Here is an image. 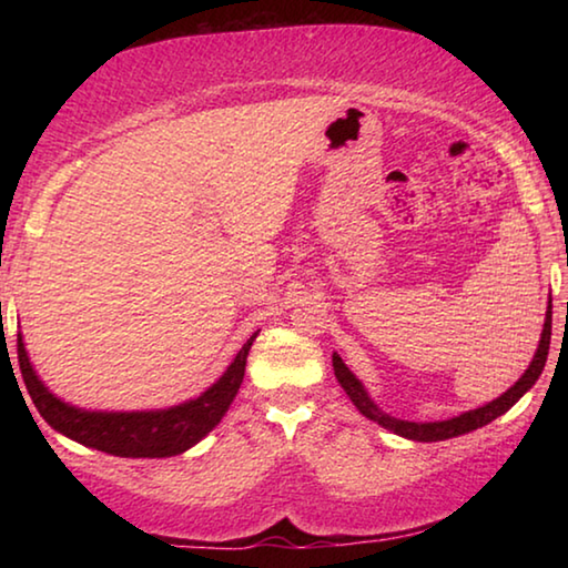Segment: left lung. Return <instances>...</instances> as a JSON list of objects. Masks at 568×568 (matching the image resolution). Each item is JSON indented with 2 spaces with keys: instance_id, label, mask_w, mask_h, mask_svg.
<instances>
[{
  "instance_id": "obj_1",
  "label": "left lung",
  "mask_w": 568,
  "mask_h": 568,
  "mask_svg": "<svg viewBox=\"0 0 568 568\" xmlns=\"http://www.w3.org/2000/svg\"><path fill=\"white\" fill-rule=\"evenodd\" d=\"M549 343H551V305H549V313H546V323H544L541 341H538V351L534 355L531 365H528V371L516 381V386L508 388L504 396H498L496 400L486 403V406L468 410V413H460V416H456V418L436 420V423H410V420H400V418L388 416V413H383L376 403L368 398V393L363 390L361 381L348 371V365L341 361V355H333V368H335V378H338L343 390L351 396L353 406L358 408L365 418L376 420L378 426L388 428V430H393V434H398L403 438L423 440V444H428V440H446V438H454L460 434H468V430H476L480 426H486V423L496 420L498 416H504V413L511 408L528 388L534 386L538 376H541V371L546 365V355H549Z\"/></svg>"
}]
</instances>
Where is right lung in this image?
<instances>
[{"mask_svg":"<svg viewBox=\"0 0 568 568\" xmlns=\"http://www.w3.org/2000/svg\"><path fill=\"white\" fill-rule=\"evenodd\" d=\"M255 338L257 333L250 335V341L240 348L235 361L230 363L225 376L213 388H207L203 396L175 408L148 413H90L67 406L60 398H54L42 386V381L34 376L22 335H17V358L32 403L54 430L77 440V444L104 450V454L112 456L165 458L178 456L190 446H195L225 416L230 403L237 396L240 383H243L247 353Z\"/></svg>","mask_w":568,"mask_h":568,"instance_id":"1","label":"right lung"}]
</instances>
